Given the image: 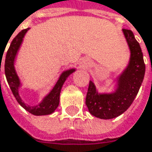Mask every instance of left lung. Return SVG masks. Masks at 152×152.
<instances>
[{
    "label": "left lung",
    "mask_w": 152,
    "mask_h": 152,
    "mask_svg": "<svg viewBox=\"0 0 152 152\" xmlns=\"http://www.w3.org/2000/svg\"><path fill=\"white\" fill-rule=\"evenodd\" d=\"M122 31L129 48L130 57L126 66L114 79L113 90L101 93L94 81L90 80L86 96L88 112L102 120L116 118L129 108L138 94L145 73L143 53L133 32L126 29Z\"/></svg>",
    "instance_id": "left-lung-1"
}]
</instances>
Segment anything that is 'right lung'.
<instances>
[{
    "mask_svg": "<svg viewBox=\"0 0 152 152\" xmlns=\"http://www.w3.org/2000/svg\"><path fill=\"white\" fill-rule=\"evenodd\" d=\"M29 29L30 28H26L25 30H22L20 32H19L18 35L11 42L10 46H9L8 50L7 52V55H6L5 74H6L7 83L9 85L15 99L17 100L18 103L24 109H26L30 113L36 115V116L48 115V114H51L52 113H54V111L57 109V107L59 105V97H60L62 87L64 83V82L67 80L68 77L69 76V75L72 74L73 72H75L76 69L72 68V69L64 70L58 77V81H57L56 84L54 85V87L50 89V91L48 94H45L43 97L40 102L38 103L37 105L30 106L25 102L20 94V89L22 87V83L18 76L16 69H15V61H16L18 52L22 45L24 37Z\"/></svg>",
    "mask_w": 152,
    "mask_h": 152,
    "instance_id": "add662e5",
    "label": "right lung"
}]
</instances>
